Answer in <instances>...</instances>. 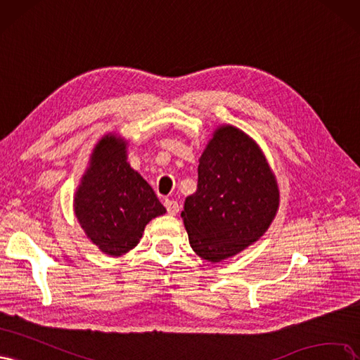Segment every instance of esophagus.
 I'll list each match as a JSON object with an SVG mask.
<instances>
[{"label": "esophagus", "instance_id": "1", "mask_svg": "<svg viewBox=\"0 0 360 360\" xmlns=\"http://www.w3.org/2000/svg\"><path fill=\"white\" fill-rule=\"evenodd\" d=\"M165 206H166V210H167V214H170V215H176L179 212V203L176 200L166 199L165 200Z\"/></svg>", "mask_w": 360, "mask_h": 360}]
</instances>
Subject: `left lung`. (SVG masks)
<instances>
[{
	"label": "left lung",
	"mask_w": 360,
	"mask_h": 360,
	"mask_svg": "<svg viewBox=\"0 0 360 360\" xmlns=\"http://www.w3.org/2000/svg\"><path fill=\"white\" fill-rule=\"evenodd\" d=\"M197 172V191L185 199L181 215L194 252L215 263L268 230L280 193L259 146L231 125L214 133Z\"/></svg>",
	"instance_id": "8db88e82"
}]
</instances>
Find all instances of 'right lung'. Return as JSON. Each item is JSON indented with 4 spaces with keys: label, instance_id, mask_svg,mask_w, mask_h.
Segmentation results:
<instances>
[{
    "label": "right lung",
    "instance_id": "add662e5",
    "mask_svg": "<svg viewBox=\"0 0 360 360\" xmlns=\"http://www.w3.org/2000/svg\"><path fill=\"white\" fill-rule=\"evenodd\" d=\"M75 212L86 236L109 256H122L141 240L150 219L163 215L150 185L127 163L125 143L103 137L92 153Z\"/></svg>",
    "mask_w": 360,
    "mask_h": 360
}]
</instances>
